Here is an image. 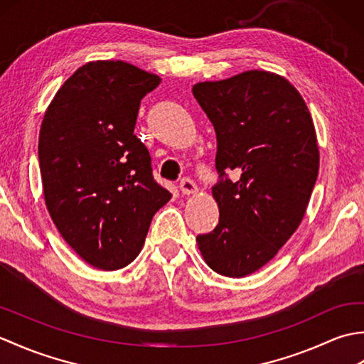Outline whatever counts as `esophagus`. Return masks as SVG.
<instances>
[{"label":"esophagus","mask_w":364,"mask_h":364,"mask_svg":"<svg viewBox=\"0 0 364 364\" xmlns=\"http://www.w3.org/2000/svg\"><path fill=\"white\" fill-rule=\"evenodd\" d=\"M180 191L183 196H192L197 192V184L194 183V180H191V178H183L180 183Z\"/></svg>","instance_id":"34e87169"}]
</instances>
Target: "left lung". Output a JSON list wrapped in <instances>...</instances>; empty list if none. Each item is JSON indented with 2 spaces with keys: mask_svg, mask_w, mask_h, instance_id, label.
I'll return each mask as SVG.
<instances>
[{
  "mask_svg": "<svg viewBox=\"0 0 364 364\" xmlns=\"http://www.w3.org/2000/svg\"><path fill=\"white\" fill-rule=\"evenodd\" d=\"M192 94L214 127L220 176L213 188L219 223L197 245L214 272L241 278L267 264L304 219L319 172L314 123L299 90L277 73L197 82Z\"/></svg>",
  "mask_w": 364,
  "mask_h": 364,
  "instance_id": "left-lung-1",
  "label": "left lung"
}]
</instances>
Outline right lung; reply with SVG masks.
Returning a JSON list of instances; mask_svg holds the SVG:
<instances>
[{
    "label": "right lung",
    "mask_w": 364,
    "mask_h": 364,
    "mask_svg": "<svg viewBox=\"0 0 364 364\" xmlns=\"http://www.w3.org/2000/svg\"><path fill=\"white\" fill-rule=\"evenodd\" d=\"M159 82L123 60H92L45 111L38 164L46 210L65 242L97 269L128 266L172 197L153 180L150 153L134 134L141 100Z\"/></svg>",
    "instance_id": "add662e5"
}]
</instances>
